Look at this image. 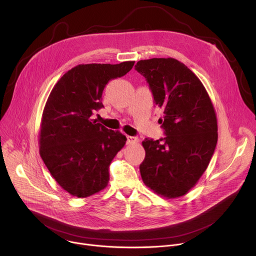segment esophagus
<instances>
[{"label": "esophagus", "instance_id": "34e87169", "mask_svg": "<svg viewBox=\"0 0 256 256\" xmlns=\"http://www.w3.org/2000/svg\"><path fill=\"white\" fill-rule=\"evenodd\" d=\"M128 144H136L138 142V138L136 136H128Z\"/></svg>", "mask_w": 256, "mask_h": 256}]
</instances>
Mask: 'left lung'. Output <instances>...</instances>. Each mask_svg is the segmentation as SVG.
I'll return each mask as SVG.
<instances>
[{"label": "left lung", "instance_id": "obj_1", "mask_svg": "<svg viewBox=\"0 0 256 256\" xmlns=\"http://www.w3.org/2000/svg\"><path fill=\"white\" fill-rule=\"evenodd\" d=\"M134 68L163 110L159 120L166 134L142 142V179L158 196L180 198L198 184L214 154L218 122L212 102L194 72L175 58L142 60Z\"/></svg>", "mask_w": 256, "mask_h": 256}]
</instances>
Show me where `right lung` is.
<instances>
[{
  "label": "right lung",
  "instance_id": "1",
  "mask_svg": "<svg viewBox=\"0 0 256 256\" xmlns=\"http://www.w3.org/2000/svg\"><path fill=\"white\" fill-rule=\"evenodd\" d=\"M134 62L78 64L54 86L46 103L40 130V154L58 184L70 196L88 198L103 190L109 166L124 147L120 130L91 118L101 108L109 80L128 72Z\"/></svg>",
  "mask_w": 256,
  "mask_h": 256
}]
</instances>
